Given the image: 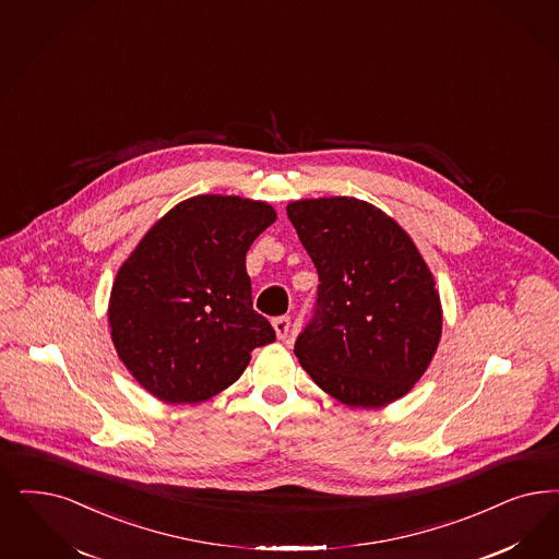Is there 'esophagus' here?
Listing matches in <instances>:
<instances>
[{
	"label": "esophagus",
	"instance_id": "1",
	"mask_svg": "<svg viewBox=\"0 0 559 559\" xmlns=\"http://www.w3.org/2000/svg\"><path fill=\"white\" fill-rule=\"evenodd\" d=\"M272 326H274V332H276V336H278V341H285V338H289V332H290L289 316H281V318H274V320H272Z\"/></svg>",
	"mask_w": 559,
	"mask_h": 559
}]
</instances>
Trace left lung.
Masks as SVG:
<instances>
[{
    "label": "left lung",
    "instance_id": "obj_1",
    "mask_svg": "<svg viewBox=\"0 0 559 559\" xmlns=\"http://www.w3.org/2000/svg\"><path fill=\"white\" fill-rule=\"evenodd\" d=\"M287 214L320 287L295 343L309 378L350 408H382L413 390L442 338L436 278L411 235L353 195L304 198Z\"/></svg>",
    "mask_w": 559,
    "mask_h": 559
}]
</instances>
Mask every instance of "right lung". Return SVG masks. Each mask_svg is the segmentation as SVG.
Returning <instances> with one entry per match:
<instances>
[{
	"label": "right lung",
	"mask_w": 559,
	"mask_h": 559,
	"mask_svg": "<svg viewBox=\"0 0 559 559\" xmlns=\"http://www.w3.org/2000/svg\"><path fill=\"white\" fill-rule=\"evenodd\" d=\"M276 221L269 202L200 193L163 214L119 266L107 320L121 364L165 405L227 390L274 343L253 311L246 253Z\"/></svg>",
	"instance_id": "obj_1"
}]
</instances>
